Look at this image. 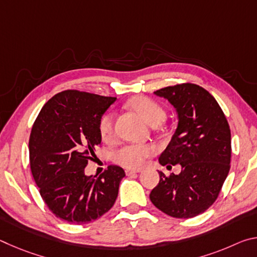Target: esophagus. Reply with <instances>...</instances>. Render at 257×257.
<instances>
[{"label": "esophagus", "mask_w": 257, "mask_h": 257, "mask_svg": "<svg viewBox=\"0 0 257 257\" xmlns=\"http://www.w3.org/2000/svg\"><path fill=\"white\" fill-rule=\"evenodd\" d=\"M138 172H141V170H133V169H127V170H125V175L133 176V175H135V173H138Z\"/></svg>", "instance_id": "1"}]
</instances>
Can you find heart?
I'll return each mask as SVG.
<instances>
[{
  "instance_id": "obj_1",
  "label": "heart",
  "mask_w": 257,
  "mask_h": 257,
  "mask_svg": "<svg viewBox=\"0 0 257 257\" xmlns=\"http://www.w3.org/2000/svg\"><path fill=\"white\" fill-rule=\"evenodd\" d=\"M130 107L136 111L147 123L155 125L162 122L165 118V111L158 103L144 96L135 97L129 102ZM113 114L112 111H107L102 115L98 122V130L103 139L108 141L113 136ZM155 147L153 145L128 144L115 152L113 159L116 163L125 168L137 169L145 163V160L153 154Z\"/></svg>"
}]
</instances>
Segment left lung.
I'll list each match as a JSON object with an SVG mask.
<instances>
[{"instance_id": "8db88e82", "label": "left lung", "mask_w": 257, "mask_h": 257, "mask_svg": "<svg viewBox=\"0 0 257 257\" xmlns=\"http://www.w3.org/2000/svg\"><path fill=\"white\" fill-rule=\"evenodd\" d=\"M176 108L178 124L161 165L180 164L179 175L165 177L151 191V202L165 214L188 219L205 212L229 173L231 134L215 98L198 85L182 84L154 92Z\"/></svg>"}]
</instances>
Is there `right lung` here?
<instances>
[{"label":"right lung","mask_w":257,"mask_h":257,"mask_svg":"<svg viewBox=\"0 0 257 257\" xmlns=\"http://www.w3.org/2000/svg\"><path fill=\"white\" fill-rule=\"evenodd\" d=\"M116 97L66 90L54 95L38 114L29 138L30 169L42 198L61 220L84 224L114 205L125 173L110 165L87 176L88 160L102 136L98 122Z\"/></svg>","instance_id":"obj_1"}]
</instances>
